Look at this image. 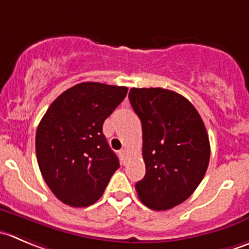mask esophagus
<instances>
[{
    "label": "esophagus",
    "instance_id": "obj_1",
    "mask_svg": "<svg viewBox=\"0 0 249 249\" xmlns=\"http://www.w3.org/2000/svg\"><path fill=\"white\" fill-rule=\"evenodd\" d=\"M119 154H120V157H122L123 163H125V160H126V154H127L126 149H122V151L119 152Z\"/></svg>",
    "mask_w": 249,
    "mask_h": 249
}]
</instances>
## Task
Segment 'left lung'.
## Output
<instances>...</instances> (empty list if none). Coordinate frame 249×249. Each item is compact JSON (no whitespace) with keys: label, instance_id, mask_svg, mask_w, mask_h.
Segmentation results:
<instances>
[{"label":"left lung","instance_id":"obj_1","mask_svg":"<svg viewBox=\"0 0 249 249\" xmlns=\"http://www.w3.org/2000/svg\"><path fill=\"white\" fill-rule=\"evenodd\" d=\"M129 100L142 124L146 175L139 198L153 211L189 198L206 175L211 144L201 115L183 96L161 88L131 89Z\"/></svg>","mask_w":249,"mask_h":249}]
</instances>
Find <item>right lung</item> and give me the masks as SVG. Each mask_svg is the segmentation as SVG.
Returning <instances> with one entry per match:
<instances>
[{"label":"right lung","instance_id":"1","mask_svg":"<svg viewBox=\"0 0 249 249\" xmlns=\"http://www.w3.org/2000/svg\"><path fill=\"white\" fill-rule=\"evenodd\" d=\"M126 93L125 86L78 84L58 96L41 119L35 140L38 168L63 203H95L120 166L102 126Z\"/></svg>","mask_w":249,"mask_h":249}]
</instances>
